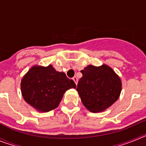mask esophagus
Segmentation results:
<instances>
[{
    "label": "esophagus",
    "mask_w": 146,
    "mask_h": 146,
    "mask_svg": "<svg viewBox=\"0 0 146 146\" xmlns=\"http://www.w3.org/2000/svg\"><path fill=\"white\" fill-rule=\"evenodd\" d=\"M72 80H74V82H75V84L77 85V82H78V80H77V78L76 77H74L73 78H72Z\"/></svg>",
    "instance_id": "obj_1"
}]
</instances>
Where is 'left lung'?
Here are the masks:
<instances>
[{"label": "left lung", "instance_id": "obj_1", "mask_svg": "<svg viewBox=\"0 0 146 146\" xmlns=\"http://www.w3.org/2000/svg\"><path fill=\"white\" fill-rule=\"evenodd\" d=\"M77 91L84 106L92 113L104 111L117 101L121 91V81L107 65H89L80 71Z\"/></svg>", "mask_w": 146, "mask_h": 146}]
</instances>
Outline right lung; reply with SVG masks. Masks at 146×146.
<instances>
[{"instance_id": "right-lung-1", "label": "right lung", "mask_w": 146, "mask_h": 146, "mask_svg": "<svg viewBox=\"0 0 146 146\" xmlns=\"http://www.w3.org/2000/svg\"><path fill=\"white\" fill-rule=\"evenodd\" d=\"M73 88H76L74 81L51 65L32 67L21 81L22 94L25 102L42 112L57 108L64 93Z\"/></svg>"}]
</instances>
